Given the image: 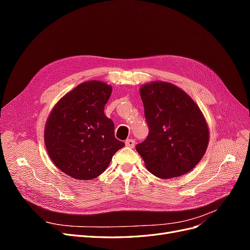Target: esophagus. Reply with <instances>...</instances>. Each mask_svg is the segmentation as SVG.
<instances>
[{"instance_id":"esophagus-1","label":"esophagus","mask_w":250,"mask_h":250,"mask_svg":"<svg viewBox=\"0 0 250 250\" xmlns=\"http://www.w3.org/2000/svg\"><path fill=\"white\" fill-rule=\"evenodd\" d=\"M125 145H126V147L133 148V147L135 146V142H134V140L128 139V140H126V142H125Z\"/></svg>"}]
</instances>
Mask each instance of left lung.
Wrapping results in <instances>:
<instances>
[{"mask_svg":"<svg viewBox=\"0 0 250 250\" xmlns=\"http://www.w3.org/2000/svg\"><path fill=\"white\" fill-rule=\"evenodd\" d=\"M140 94L149 134L135 149L147 170L163 179L193 170L209 140L208 126L198 105L185 90L166 81L146 83Z\"/></svg>","mask_w":250,"mask_h":250,"instance_id":"obj_1","label":"left lung"}]
</instances>
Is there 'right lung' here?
Returning <instances> with one entry per match:
<instances>
[{
    "instance_id": "1",
    "label": "right lung",
    "mask_w": 250,
    "mask_h": 250,
    "mask_svg": "<svg viewBox=\"0 0 250 250\" xmlns=\"http://www.w3.org/2000/svg\"><path fill=\"white\" fill-rule=\"evenodd\" d=\"M112 87L99 80L80 83L51 110L44 126V145L56 167L81 181L102 174L125 146L115 138V125L104 115Z\"/></svg>"
}]
</instances>
